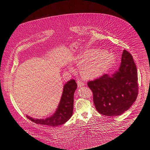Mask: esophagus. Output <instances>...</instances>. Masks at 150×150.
I'll use <instances>...</instances> for the list:
<instances>
[{"mask_svg":"<svg viewBox=\"0 0 150 150\" xmlns=\"http://www.w3.org/2000/svg\"><path fill=\"white\" fill-rule=\"evenodd\" d=\"M77 84H78V87H82V86H83L84 85V83L82 82L80 80H78L77 81Z\"/></svg>","mask_w":150,"mask_h":150,"instance_id":"1","label":"esophagus"}]
</instances>
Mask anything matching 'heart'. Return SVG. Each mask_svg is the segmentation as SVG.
<instances>
[{
	"label": "heart",
	"mask_w": 150,
	"mask_h": 150,
	"mask_svg": "<svg viewBox=\"0 0 150 150\" xmlns=\"http://www.w3.org/2000/svg\"><path fill=\"white\" fill-rule=\"evenodd\" d=\"M115 55L101 50L93 49L78 57L76 63L84 78H94L101 76L112 66Z\"/></svg>",
	"instance_id": "1"
}]
</instances>
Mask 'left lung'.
<instances>
[{"label":"left lung","mask_w":150,"mask_h":150,"mask_svg":"<svg viewBox=\"0 0 150 150\" xmlns=\"http://www.w3.org/2000/svg\"><path fill=\"white\" fill-rule=\"evenodd\" d=\"M87 86L100 114L115 116L128 110L138 95L137 68L131 54L124 50L121 66L115 74H104L88 81Z\"/></svg>","instance_id":"1"}]
</instances>
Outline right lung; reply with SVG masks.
Segmentation results:
<instances>
[{
    "label": "right lung",
    "mask_w": 150,
    "mask_h": 150,
    "mask_svg": "<svg viewBox=\"0 0 150 150\" xmlns=\"http://www.w3.org/2000/svg\"><path fill=\"white\" fill-rule=\"evenodd\" d=\"M77 88L74 79L67 81L63 87L60 102L54 114L46 119H34L26 116L31 121L37 124L56 127L66 122L71 117L74 110V95Z\"/></svg>",
    "instance_id": "obj_1"
}]
</instances>
